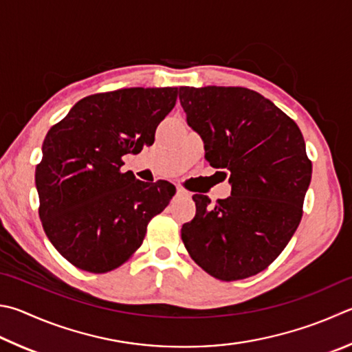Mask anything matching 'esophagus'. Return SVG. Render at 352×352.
I'll list each match as a JSON object with an SVG mask.
<instances>
[{
  "label": "esophagus",
  "instance_id": "34e87169",
  "mask_svg": "<svg viewBox=\"0 0 352 352\" xmlns=\"http://www.w3.org/2000/svg\"><path fill=\"white\" fill-rule=\"evenodd\" d=\"M177 195H188V192L183 188H178L177 186Z\"/></svg>",
  "mask_w": 352,
  "mask_h": 352
}]
</instances>
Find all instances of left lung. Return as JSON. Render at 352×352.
<instances>
[{
  "label": "left lung",
  "mask_w": 352,
  "mask_h": 352,
  "mask_svg": "<svg viewBox=\"0 0 352 352\" xmlns=\"http://www.w3.org/2000/svg\"><path fill=\"white\" fill-rule=\"evenodd\" d=\"M190 129L210 166L229 177L231 195L209 206L195 194L194 220L182 240L198 266L232 282L266 270L296 232L312 164L298 126L245 87H180Z\"/></svg>",
  "instance_id": "obj_1"
}]
</instances>
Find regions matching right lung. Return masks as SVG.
<instances>
[{"instance_id": "add662e5", "label": "right lung", "mask_w": 352, "mask_h": 352, "mask_svg": "<svg viewBox=\"0 0 352 352\" xmlns=\"http://www.w3.org/2000/svg\"><path fill=\"white\" fill-rule=\"evenodd\" d=\"M177 94V87H131L89 95L50 127L35 170L40 219L74 266L101 274L124 263L174 197L169 182H140L121 170V157L154 143Z\"/></svg>"}]
</instances>
